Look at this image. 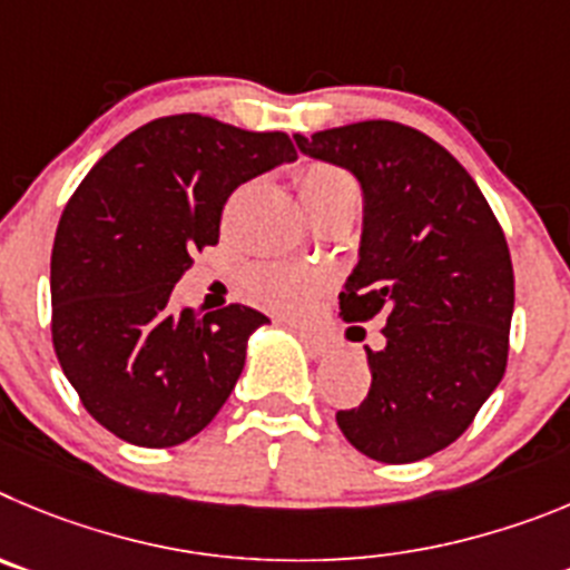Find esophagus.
I'll return each instance as SVG.
<instances>
[{"label": "esophagus", "mask_w": 570, "mask_h": 570, "mask_svg": "<svg viewBox=\"0 0 570 570\" xmlns=\"http://www.w3.org/2000/svg\"><path fill=\"white\" fill-rule=\"evenodd\" d=\"M292 332H295L297 337H301V341H304V346L309 348L312 355H330L332 352V341L330 337H323V335H317V332H309V330H304V326H292Z\"/></svg>", "instance_id": "34e87169"}]
</instances>
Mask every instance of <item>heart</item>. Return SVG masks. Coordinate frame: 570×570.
Here are the masks:
<instances>
[{"instance_id":"1","label":"heart","mask_w":570,"mask_h":570,"mask_svg":"<svg viewBox=\"0 0 570 570\" xmlns=\"http://www.w3.org/2000/svg\"><path fill=\"white\" fill-rule=\"evenodd\" d=\"M297 196L304 202L306 213H315L321 207H330L337 202L357 204V184L343 167L326 161L304 164L295 173ZM330 278L317 269H304V266L278 264V261H261L249 266L247 286L261 304L273 309L286 312V315H301L315 304V297L326 289Z\"/></svg>"}]
</instances>
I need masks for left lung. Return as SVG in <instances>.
Instances as JSON below:
<instances>
[{
	"mask_svg": "<svg viewBox=\"0 0 570 570\" xmlns=\"http://www.w3.org/2000/svg\"><path fill=\"white\" fill-rule=\"evenodd\" d=\"M295 141L363 187L343 321L386 317V348H366L368 394L337 425L381 463L429 458L469 429L505 374L514 266L500 222L463 164L414 127L357 121Z\"/></svg>",
	"mask_w": 570,
	"mask_h": 570,
	"instance_id": "8db88e82",
	"label": "left lung"
}]
</instances>
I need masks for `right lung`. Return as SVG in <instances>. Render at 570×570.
<instances>
[{"instance_id":"obj_1","label":"right lung","mask_w":570,"mask_h":570,"mask_svg":"<svg viewBox=\"0 0 570 570\" xmlns=\"http://www.w3.org/2000/svg\"><path fill=\"white\" fill-rule=\"evenodd\" d=\"M297 153L198 112L138 127L76 187L50 255L53 348L81 406L145 449L196 438L227 403L247 341L269 317L244 304L178 306L193 255L215 247L233 189Z\"/></svg>"}]
</instances>
